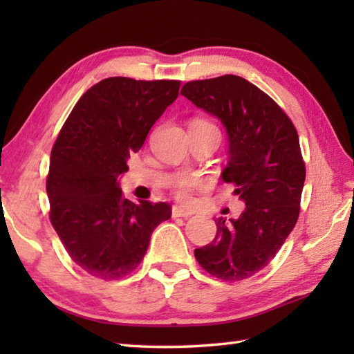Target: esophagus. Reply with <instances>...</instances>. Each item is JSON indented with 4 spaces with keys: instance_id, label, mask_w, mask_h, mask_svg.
<instances>
[{
    "instance_id": "obj_1",
    "label": "esophagus",
    "mask_w": 354,
    "mask_h": 354,
    "mask_svg": "<svg viewBox=\"0 0 354 354\" xmlns=\"http://www.w3.org/2000/svg\"><path fill=\"white\" fill-rule=\"evenodd\" d=\"M171 216L173 217H190L192 212H189V209H184V208H179V207H173Z\"/></svg>"
}]
</instances>
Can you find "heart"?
<instances>
[{
	"label": "heart",
	"instance_id": "1",
	"mask_svg": "<svg viewBox=\"0 0 354 354\" xmlns=\"http://www.w3.org/2000/svg\"><path fill=\"white\" fill-rule=\"evenodd\" d=\"M193 124H198V126H207V127H214L213 124H209L208 122H204V120H196V122H193ZM196 185V179L189 178V176H183L179 178L178 181L175 183V189H176V194L181 199H187L189 198V193L193 189V187Z\"/></svg>",
	"mask_w": 354,
	"mask_h": 354
}]
</instances>
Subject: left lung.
<instances>
[{"mask_svg": "<svg viewBox=\"0 0 354 354\" xmlns=\"http://www.w3.org/2000/svg\"><path fill=\"white\" fill-rule=\"evenodd\" d=\"M181 94L222 123L228 138L222 179L237 185L246 205L237 219H216L214 240L194 257L216 278L245 280L269 265L298 221L306 179L298 133L283 109L243 77L189 82Z\"/></svg>", "mask_w": 354, "mask_h": 354, "instance_id": "left-lung-1", "label": "left lung"}]
</instances>
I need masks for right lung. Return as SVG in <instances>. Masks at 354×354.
Segmentation results:
<instances>
[{
    "instance_id": "obj_1",
    "label": "right lung",
    "mask_w": 354,
    "mask_h": 354,
    "mask_svg": "<svg viewBox=\"0 0 354 354\" xmlns=\"http://www.w3.org/2000/svg\"><path fill=\"white\" fill-rule=\"evenodd\" d=\"M181 82L109 77L80 97L51 150L50 219L73 261L102 280L140 265L150 236L170 219L167 202L124 199L120 176Z\"/></svg>"
}]
</instances>
